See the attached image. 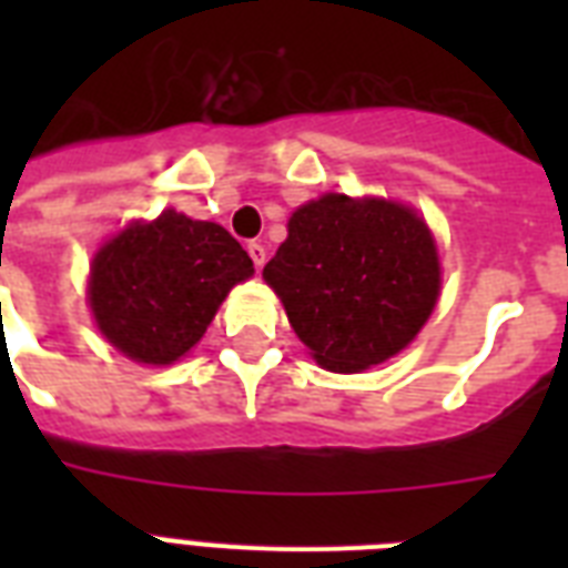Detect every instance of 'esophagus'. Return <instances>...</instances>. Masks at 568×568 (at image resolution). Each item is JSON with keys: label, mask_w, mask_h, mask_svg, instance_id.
Returning <instances> with one entry per match:
<instances>
[{"label": "esophagus", "mask_w": 568, "mask_h": 568, "mask_svg": "<svg viewBox=\"0 0 568 568\" xmlns=\"http://www.w3.org/2000/svg\"><path fill=\"white\" fill-rule=\"evenodd\" d=\"M247 253H250V258H253V265H256V267L265 265V247H262L258 241H250Z\"/></svg>", "instance_id": "34e87169"}]
</instances>
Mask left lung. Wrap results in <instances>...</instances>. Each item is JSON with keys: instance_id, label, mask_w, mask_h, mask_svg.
Returning <instances> with one entry per match:
<instances>
[{"instance_id": "8db88e82", "label": "left lung", "mask_w": 568, "mask_h": 568, "mask_svg": "<svg viewBox=\"0 0 568 568\" xmlns=\"http://www.w3.org/2000/svg\"><path fill=\"white\" fill-rule=\"evenodd\" d=\"M324 368L354 374L404 351L439 297V256L406 205L327 194L301 205L262 271Z\"/></svg>"}]
</instances>
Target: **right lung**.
I'll return each mask as SVG.
<instances>
[{
    "label": "right lung",
    "mask_w": 568,
    "mask_h": 568,
    "mask_svg": "<svg viewBox=\"0 0 568 568\" xmlns=\"http://www.w3.org/2000/svg\"><path fill=\"white\" fill-rule=\"evenodd\" d=\"M250 274L253 258L223 226L168 209L97 253L88 301L118 351L168 365L203 338L223 297Z\"/></svg>",
    "instance_id": "add662e5"
}]
</instances>
